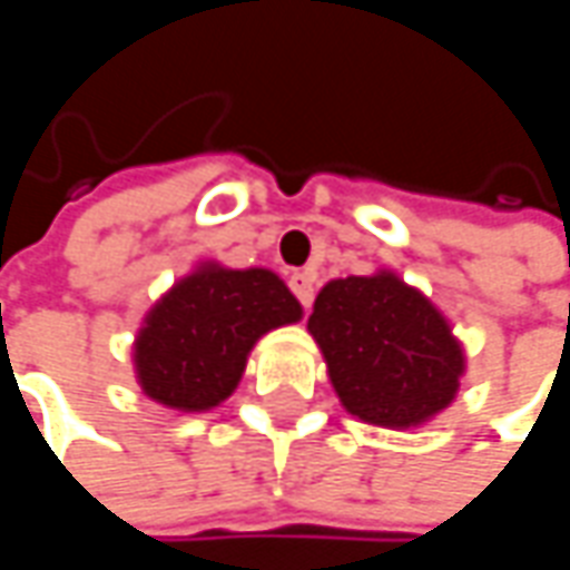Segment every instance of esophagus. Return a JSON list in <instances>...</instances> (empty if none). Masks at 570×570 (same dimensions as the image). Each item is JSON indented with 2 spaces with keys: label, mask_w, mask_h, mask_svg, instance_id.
Listing matches in <instances>:
<instances>
[{
  "label": "esophagus",
  "mask_w": 570,
  "mask_h": 570,
  "mask_svg": "<svg viewBox=\"0 0 570 570\" xmlns=\"http://www.w3.org/2000/svg\"><path fill=\"white\" fill-rule=\"evenodd\" d=\"M289 289L296 293V299L303 303V309H309V303H313V277L306 271H296L289 277Z\"/></svg>",
  "instance_id": "esophagus-1"
}]
</instances>
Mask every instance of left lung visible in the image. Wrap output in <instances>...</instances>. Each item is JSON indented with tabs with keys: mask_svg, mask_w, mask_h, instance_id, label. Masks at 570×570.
<instances>
[{
	"mask_svg": "<svg viewBox=\"0 0 570 570\" xmlns=\"http://www.w3.org/2000/svg\"><path fill=\"white\" fill-rule=\"evenodd\" d=\"M343 409L380 429H422L459 396L465 346L449 316L396 271L336 277L306 320Z\"/></svg>",
	"mask_w": 570,
	"mask_h": 570,
	"instance_id": "1",
	"label": "left lung"
}]
</instances>
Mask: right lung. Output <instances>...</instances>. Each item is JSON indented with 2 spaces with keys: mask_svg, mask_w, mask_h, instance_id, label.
Returning a JSON list of instances; mask_svg holds the SVG:
<instances>
[{
  "mask_svg": "<svg viewBox=\"0 0 570 570\" xmlns=\"http://www.w3.org/2000/svg\"><path fill=\"white\" fill-rule=\"evenodd\" d=\"M299 320V299L274 271L200 261L145 313L131 343L135 380L165 409H217L240 386L257 340Z\"/></svg>",
  "mask_w": 570,
  "mask_h": 570,
  "instance_id": "add662e5",
  "label": "right lung"
}]
</instances>
